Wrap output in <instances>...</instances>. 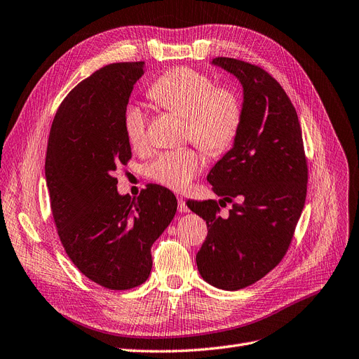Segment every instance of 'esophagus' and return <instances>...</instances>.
Masks as SVG:
<instances>
[{
	"label": "esophagus",
	"mask_w": 359,
	"mask_h": 359,
	"mask_svg": "<svg viewBox=\"0 0 359 359\" xmlns=\"http://www.w3.org/2000/svg\"><path fill=\"white\" fill-rule=\"evenodd\" d=\"M178 210H180L181 213L190 212V208L187 206V203H185V200H184L181 196H178Z\"/></svg>",
	"instance_id": "esophagus-1"
}]
</instances>
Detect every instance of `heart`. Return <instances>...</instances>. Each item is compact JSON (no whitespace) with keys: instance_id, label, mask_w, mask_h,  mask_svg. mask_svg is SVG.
<instances>
[{"instance_id":"heart-1","label":"heart","mask_w":359,"mask_h":359,"mask_svg":"<svg viewBox=\"0 0 359 359\" xmlns=\"http://www.w3.org/2000/svg\"><path fill=\"white\" fill-rule=\"evenodd\" d=\"M149 97L161 107L187 118L185 135L210 154L224 151L241 122V103L236 93L218 88L209 76L189 67H177L151 83ZM123 130L134 149L147 142V114L138 104L126 106ZM205 166L194 149L162 153L149 166V175L165 187L184 190Z\"/></svg>"}]
</instances>
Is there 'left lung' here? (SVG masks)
Returning a JSON list of instances; mask_svg holds the SVG:
<instances>
[{"instance_id":"1","label":"left lung","mask_w":359,"mask_h":359,"mask_svg":"<svg viewBox=\"0 0 359 359\" xmlns=\"http://www.w3.org/2000/svg\"><path fill=\"white\" fill-rule=\"evenodd\" d=\"M243 87L241 122L233 147L210 169L208 181L222 202L189 200L208 225L196 262L200 276L222 290H240L265 277L289 249L305 206L308 166L297 113L281 85L255 65L212 60ZM236 198V201L232 198Z\"/></svg>"}]
</instances>
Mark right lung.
<instances>
[{
  "mask_svg": "<svg viewBox=\"0 0 359 359\" xmlns=\"http://www.w3.org/2000/svg\"><path fill=\"white\" fill-rule=\"evenodd\" d=\"M144 62L113 63L83 79L57 110L46 157L53 218L70 261L110 290L144 283L153 243L177 212V197L149 184L119 194L114 170L131 159L123 111Z\"/></svg>",
  "mask_w": 359,
  "mask_h": 359,
  "instance_id": "add662e5",
  "label": "right lung"
}]
</instances>
